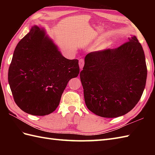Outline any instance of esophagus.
Segmentation results:
<instances>
[{"label":"esophagus","mask_w":155,"mask_h":155,"mask_svg":"<svg viewBox=\"0 0 155 155\" xmlns=\"http://www.w3.org/2000/svg\"><path fill=\"white\" fill-rule=\"evenodd\" d=\"M84 64V61L83 58H81L79 60V67L81 69H82L83 68V66Z\"/></svg>","instance_id":"esophagus-1"}]
</instances>
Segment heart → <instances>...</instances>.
Wrapping results in <instances>:
<instances>
[{"instance_id":"obj_1","label":"heart","mask_w":155,"mask_h":155,"mask_svg":"<svg viewBox=\"0 0 155 155\" xmlns=\"http://www.w3.org/2000/svg\"><path fill=\"white\" fill-rule=\"evenodd\" d=\"M103 40H104V38L103 37H101L100 38H98V39H97L96 42H95V45H98L101 44V42L103 41ZM113 45V41H108L106 42H105V43L103 44V47H111V46Z\"/></svg>"}]
</instances>
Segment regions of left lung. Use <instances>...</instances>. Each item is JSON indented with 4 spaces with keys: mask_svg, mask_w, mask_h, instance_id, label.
<instances>
[{
    "mask_svg": "<svg viewBox=\"0 0 155 155\" xmlns=\"http://www.w3.org/2000/svg\"><path fill=\"white\" fill-rule=\"evenodd\" d=\"M147 77L145 56L136 36L117 48L91 52L80 73L85 104L101 117L123 116L139 101Z\"/></svg>",
    "mask_w": 155,
    "mask_h": 155,
    "instance_id": "left-lung-1",
    "label": "left lung"
}]
</instances>
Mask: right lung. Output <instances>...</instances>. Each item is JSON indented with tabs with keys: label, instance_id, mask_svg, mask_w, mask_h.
<instances>
[{
	"label": "right lung",
	"instance_id": "right-lung-1",
	"mask_svg": "<svg viewBox=\"0 0 155 155\" xmlns=\"http://www.w3.org/2000/svg\"><path fill=\"white\" fill-rule=\"evenodd\" d=\"M78 74L77 59L63 57L45 29L34 25L16 45L8 80L22 110L45 116L56 110L68 81Z\"/></svg>",
	"mask_w": 155,
	"mask_h": 155
}]
</instances>
